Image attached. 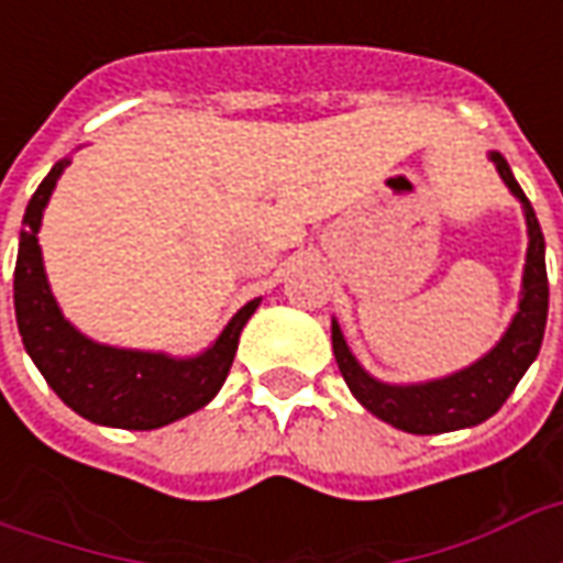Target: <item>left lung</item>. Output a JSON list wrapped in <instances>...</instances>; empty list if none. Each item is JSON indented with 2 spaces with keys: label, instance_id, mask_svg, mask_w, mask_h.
Instances as JSON below:
<instances>
[{
  "label": "left lung",
  "instance_id": "left-lung-1",
  "mask_svg": "<svg viewBox=\"0 0 563 563\" xmlns=\"http://www.w3.org/2000/svg\"><path fill=\"white\" fill-rule=\"evenodd\" d=\"M495 162L497 174L504 177L509 192L519 198L528 222V258H525V277H521L519 310L504 331V338L495 343L492 353H485L479 362H473L464 371H455L443 379H428L413 386H389L367 374L355 362L350 346L343 341L338 322H331V346L341 367L346 386L358 404L383 422L401 428L407 434H446L459 428L485 422L495 416L512 389L519 386L525 371L540 353L545 331V313H549V277H545V241L540 222L533 213L531 201L525 198L521 186L509 172L507 159L500 153H488Z\"/></svg>",
  "mask_w": 563,
  "mask_h": 563
}]
</instances>
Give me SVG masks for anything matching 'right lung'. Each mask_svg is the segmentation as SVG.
Masks as SVG:
<instances>
[{"label": "right lung", "instance_id": "obj_1", "mask_svg": "<svg viewBox=\"0 0 563 563\" xmlns=\"http://www.w3.org/2000/svg\"><path fill=\"white\" fill-rule=\"evenodd\" d=\"M68 159H59L26 205L14 268V313L26 353L47 386L71 410L96 424L150 431L196 413L222 389L234 362L238 338L256 313L258 298L244 305L201 355L172 358L165 353L117 350L80 334L56 305L44 274L38 229L47 198Z\"/></svg>", "mask_w": 563, "mask_h": 563}]
</instances>
